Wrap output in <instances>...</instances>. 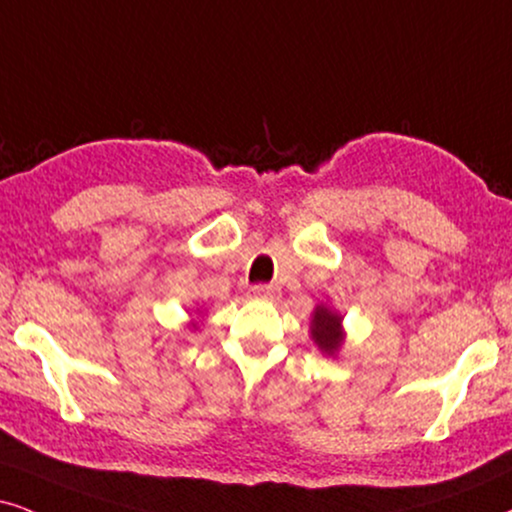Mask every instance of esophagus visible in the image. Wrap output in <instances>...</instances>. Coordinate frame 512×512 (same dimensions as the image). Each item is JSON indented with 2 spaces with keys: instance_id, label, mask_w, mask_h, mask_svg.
<instances>
[{
  "instance_id": "1",
  "label": "esophagus",
  "mask_w": 512,
  "mask_h": 512,
  "mask_svg": "<svg viewBox=\"0 0 512 512\" xmlns=\"http://www.w3.org/2000/svg\"><path fill=\"white\" fill-rule=\"evenodd\" d=\"M252 297H257V300H274L278 295V290L274 286H267V283H260V286H252Z\"/></svg>"
}]
</instances>
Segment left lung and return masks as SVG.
<instances>
[{"label":"left lung","instance_id":"left-lung-1","mask_svg":"<svg viewBox=\"0 0 512 512\" xmlns=\"http://www.w3.org/2000/svg\"><path fill=\"white\" fill-rule=\"evenodd\" d=\"M312 340L316 342V347H319L323 354H328V357H333V354L340 349L342 340H345L340 314L333 312V309L326 307V304H319V307L314 309Z\"/></svg>","mask_w":512,"mask_h":512}]
</instances>
